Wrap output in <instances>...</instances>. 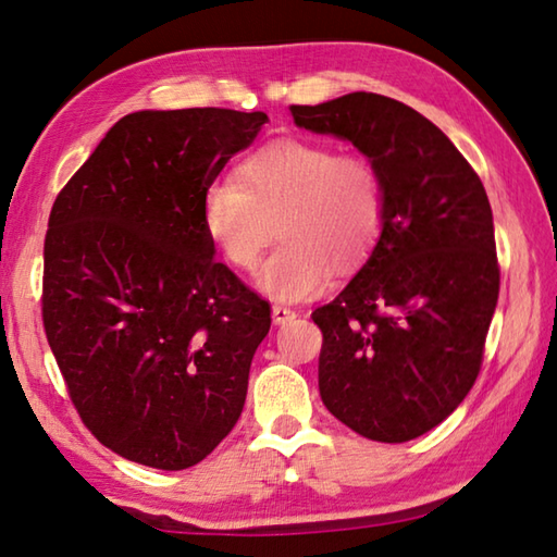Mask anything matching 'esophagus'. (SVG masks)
Here are the masks:
<instances>
[{"instance_id": "34e87169", "label": "esophagus", "mask_w": 557, "mask_h": 557, "mask_svg": "<svg viewBox=\"0 0 557 557\" xmlns=\"http://www.w3.org/2000/svg\"><path fill=\"white\" fill-rule=\"evenodd\" d=\"M292 319H297V311H292L289 307H282V305L272 307V321H275V326H285V323H289Z\"/></svg>"}]
</instances>
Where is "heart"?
Segmentation results:
<instances>
[{
	"label": "heart",
	"instance_id": "heart-1",
	"mask_svg": "<svg viewBox=\"0 0 557 557\" xmlns=\"http://www.w3.org/2000/svg\"><path fill=\"white\" fill-rule=\"evenodd\" d=\"M384 224L377 170L317 140L282 138L252 153L236 182L219 180L201 197V226L228 265L252 270L270 244L256 287L275 301H305L329 287L333 265L358 268Z\"/></svg>",
	"mask_w": 557,
	"mask_h": 557
}]
</instances>
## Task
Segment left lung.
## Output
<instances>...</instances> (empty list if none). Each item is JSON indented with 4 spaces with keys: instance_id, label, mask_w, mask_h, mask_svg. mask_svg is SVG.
<instances>
[{
    "instance_id": "8db88e82",
    "label": "left lung",
    "mask_w": 557,
    "mask_h": 557,
    "mask_svg": "<svg viewBox=\"0 0 557 557\" xmlns=\"http://www.w3.org/2000/svg\"><path fill=\"white\" fill-rule=\"evenodd\" d=\"M292 116L356 146L384 191L375 248L311 313L321 399L370 441L419 438L460 407L482 366L499 299L487 191L450 138L397 99L350 92Z\"/></svg>"
}]
</instances>
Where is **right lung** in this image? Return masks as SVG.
I'll return each instance as SVG.
<instances>
[{"mask_svg": "<svg viewBox=\"0 0 557 557\" xmlns=\"http://www.w3.org/2000/svg\"><path fill=\"white\" fill-rule=\"evenodd\" d=\"M262 111L119 119L60 191L44 248V326L70 399L126 460L185 470L244 411L270 307L201 226V197Z\"/></svg>", "mask_w": 557, "mask_h": 557, "instance_id": "1", "label": "right lung"}]
</instances>
